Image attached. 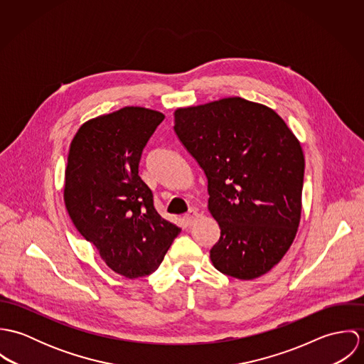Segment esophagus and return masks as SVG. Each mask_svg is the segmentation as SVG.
Here are the masks:
<instances>
[{
  "label": "esophagus",
  "mask_w": 364,
  "mask_h": 364,
  "mask_svg": "<svg viewBox=\"0 0 364 364\" xmlns=\"http://www.w3.org/2000/svg\"><path fill=\"white\" fill-rule=\"evenodd\" d=\"M199 213L196 211V210H189L185 215H183V220H185V223H186V225H193L198 220H199Z\"/></svg>",
  "instance_id": "obj_1"
}]
</instances>
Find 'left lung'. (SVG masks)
<instances>
[{
	"label": "left lung",
	"instance_id": "8db88e82",
	"mask_svg": "<svg viewBox=\"0 0 364 364\" xmlns=\"http://www.w3.org/2000/svg\"><path fill=\"white\" fill-rule=\"evenodd\" d=\"M173 130L208 176V211L221 235L214 267L241 280L267 273L291 247L300 218L304 154L269 106L240 97L173 112Z\"/></svg>",
	"mask_w": 364,
	"mask_h": 364
}]
</instances>
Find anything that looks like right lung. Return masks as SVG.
<instances>
[{"label":"right lung","mask_w":364,"mask_h":364,"mask_svg":"<svg viewBox=\"0 0 364 364\" xmlns=\"http://www.w3.org/2000/svg\"><path fill=\"white\" fill-rule=\"evenodd\" d=\"M158 110L126 106L81 124L67 158L64 203L78 232L116 273L151 274L181 232L154 208L139 176L143 149L164 120Z\"/></svg>","instance_id":"add662e5"}]
</instances>
